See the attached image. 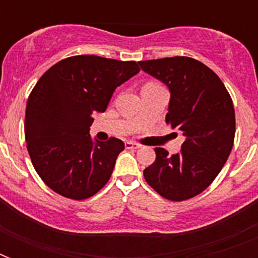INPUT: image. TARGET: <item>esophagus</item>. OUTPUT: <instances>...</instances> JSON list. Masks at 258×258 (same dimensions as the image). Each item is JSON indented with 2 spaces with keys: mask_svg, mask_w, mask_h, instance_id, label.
Listing matches in <instances>:
<instances>
[{
  "mask_svg": "<svg viewBox=\"0 0 258 258\" xmlns=\"http://www.w3.org/2000/svg\"><path fill=\"white\" fill-rule=\"evenodd\" d=\"M141 146L138 143H134V142H125V149H131V150H137L139 149Z\"/></svg>",
  "mask_w": 258,
  "mask_h": 258,
  "instance_id": "34e87169",
  "label": "esophagus"
}]
</instances>
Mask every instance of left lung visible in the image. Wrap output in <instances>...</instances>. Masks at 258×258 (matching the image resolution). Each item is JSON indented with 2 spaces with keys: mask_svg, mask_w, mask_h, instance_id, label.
Listing matches in <instances>:
<instances>
[{
  "mask_svg": "<svg viewBox=\"0 0 258 258\" xmlns=\"http://www.w3.org/2000/svg\"><path fill=\"white\" fill-rule=\"evenodd\" d=\"M139 66L169 88L166 121L184 138L179 153L171 157L165 149H155V162L143 171L146 182L170 201L192 198L216 179L232 151V97L209 67L191 57L147 60Z\"/></svg>",
  "mask_w": 258,
  "mask_h": 258,
  "instance_id": "8db88e82",
  "label": "left lung"
}]
</instances>
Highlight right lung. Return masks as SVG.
Returning <instances> with one entry per match:
<instances>
[{"label": "right lung", "mask_w": 258, "mask_h": 258, "mask_svg": "<svg viewBox=\"0 0 258 258\" xmlns=\"http://www.w3.org/2000/svg\"><path fill=\"white\" fill-rule=\"evenodd\" d=\"M139 71L135 61L80 54L40 78L26 103L25 141L34 169L53 191L86 200L108 182L124 143L92 139L89 127L115 89Z\"/></svg>", "instance_id": "obj_1"}]
</instances>
